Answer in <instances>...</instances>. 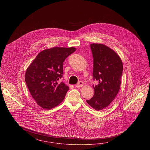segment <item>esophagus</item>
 <instances>
[{
    "mask_svg": "<svg viewBox=\"0 0 150 150\" xmlns=\"http://www.w3.org/2000/svg\"><path fill=\"white\" fill-rule=\"evenodd\" d=\"M83 82L81 81H80L75 86L76 87L79 88V87H81L83 86Z\"/></svg>",
    "mask_w": 150,
    "mask_h": 150,
    "instance_id": "1",
    "label": "esophagus"
}]
</instances>
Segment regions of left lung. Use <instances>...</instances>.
I'll return each instance as SVG.
<instances>
[{
  "instance_id": "obj_1",
  "label": "left lung",
  "mask_w": 150,
  "mask_h": 150,
  "mask_svg": "<svg viewBox=\"0 0 150 150\" xmlns=\"http://www.w3.org/2000/svg\"><path fill=\"white\" fill-rule=\"evenodd\" d=\"M93 58V85L95 94L87 103L96 110L105 109L115 98L120 89L123 73L122 61L118 54L103 44L90 45Z\"/></svg>"
}]
</instances>
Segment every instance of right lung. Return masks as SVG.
<instances>
[{"label": "right lung", "instance_id": "1", "mask_svg": "<svg viewBox=\"0 0 150 150\" xmlns=\"http://www.w3.org/2000/svg\"><path fill=\"white\" fill-rule=\"evenodd\" d=\"M74 47H53L37 55L27 68L25 80L37 104L50 110L63 100L69 87L57 81L63 76V63L75 50Z\"/></svg>", "mask_w": 150, "mask_h": 150}]
</instances>
